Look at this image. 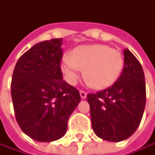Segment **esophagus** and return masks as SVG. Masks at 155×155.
Returning <instances> with one entry per match:
<instances>
[{
  "label": "esophagus",
  "instance_id": "1",
  "mask_svg": "<svg viewBox=\"0 0 155 155\" xmlns=\"http://www.w3.org/2000/svg\"><path fill=\"white\" fill-rule=\"evenodd\" d=\"M80 96H81V97H82L83 99H84V98H86L87 94H86V92H84V91H80Z\"/></svg>",
  "mask_w": 155,
  "mask_h": 155
}]
</instances>
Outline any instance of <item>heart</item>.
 I'll list each match as a JSON object with an SVG mask.
<instances>
[{
  "label": "heart",
  "instance_id": "1",
  "mask_svg": "<svg viewBox=\"0 0 155 155\" xmlns=\"http://www.w3.org/2000/svg\"><path fill=\"white\" fill-rule=\"evenodd\" d=\"M124 66L123 56L107 45H84L75 47L62 58L61 71L66 82L75 84L84 68V77L96 89H106L119 78Z\"/></svg>",
  "mask_w": 155,
  "mask_h": 155
}]
</instances>
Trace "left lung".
<instances>
[{
    "instance_id": "obj_1",
    "label": "left lung",
    "mask_w": 155,
    "mask_h": 155,
    "mask_svg": "<svg viewBox=\"0 0 155 155\" xmlns=\"http://www.w3.org/2000/svg\"><path fill=\"white\" fill-rule=\"evenodd\" d=\"M92 127L98 138L119 142L139 127L146 104L145 77L139 60L124 50V70L110 87L88 94Z\"/></svg>"
}]
</instances>
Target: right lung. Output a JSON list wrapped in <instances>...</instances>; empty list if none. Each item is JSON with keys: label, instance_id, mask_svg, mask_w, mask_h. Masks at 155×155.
Segmentation results:
<instances>
[{"label": "right lung", "instance_id": "add662e5", "mask_svg": "<svg viewBox=\"0 0 155 155\" xmlns=\"http://www.w3.org/2000/svg\"><path fill=\"white\" fill-rule=\"evenodd\" d=\"M62 38L34 45L17 60L11 95L16 121L29 138L50 142L66 134L68 120L81 101L79 91L63 80Z\"/></svg>", "mask_w": 155, "mask_h": 155}]
</instances>
